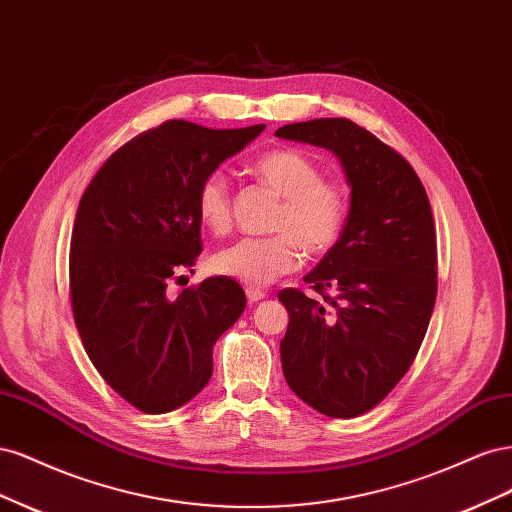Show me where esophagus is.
Segmentation results:
<instances>
[{
	"label": "esophagus",
	"instance_id": "1",
	"mask_svg": "<svg viewBox=\"0 0 512 512\" xmlns=\"http://www.w3.org/2000/svg\"><path fill=\"white\" fill-rule=\"evenodd\" d=\"M245 294H247V299H250V303H258V301H262L267 297V292L265 290H260V288H247L245 290Z\"/></svg>",
	"mask_w": 512,
	"mask_h": 512
}]
</instances>
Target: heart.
I'll list each match as a JSON object with an SVG mask.
<instances>
[{"label":"heart","mask_w":512,"mask_h":512,"mask_svg":"<svg viewBox=\"0 0 512 512\" xmlns=\"http://www.w3.org/2000/svg\"><path fill=\"white\" fill-rule=\"evenodd\" d=\"M258 181L282 196L273 237H245L213 256L220 275L252 288L269 286L282 275L299 269L303 250L322 254L331 250L344 230L346 200L337 185L322 181L320 168L294 149H273L252 164ZM196 213L215 235L230 228V185L222 173H211L196 192Z\"/></svg>","instance_id":"heart-1"}]
</instances>
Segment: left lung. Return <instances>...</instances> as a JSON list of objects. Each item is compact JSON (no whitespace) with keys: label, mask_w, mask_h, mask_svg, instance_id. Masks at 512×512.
Wrapping results in <instances>:
<instances>
[{"label":"left lung","mask_w":512,"mask_h":512,"mask_svg":"<svg viewBox=\"0 0 512 512\" xmlns=\"http://www.w3.org/2000/svg\"><path fill=\"white\" fill-rule=\"evenodd\" d=\"M275 136L331 151L350 188L342 235L303 277L324 303L292 288L277 294L290 316L284 376L320 414L359 416L404 378L436 303L429 198L414 168L350 119L290 123Z\"/></svg>","instance_id":"left-lung-1"}]
</instances>
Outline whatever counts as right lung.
I'll use <instances>...</instances> for the list:
<instances>
[{"instance_id":"obj_1","label":"right lung","mask_w":512,"mask_h":512,"mask_svg":"<svg viewBox=\"0 0 512 512\" xmlns=\"http://www.w3.org/2000/svg\"><path fill=\"white\" fill-rule=\"evenodd\" d=\"M262 130L166 121L117 149L81 198L70 243L76 329L100 376L138 410L164 414L203 391L215 342L243 314L232 277L179 297L166 286L203 252L200 183Z\"/></svg>"}]
</instances>
